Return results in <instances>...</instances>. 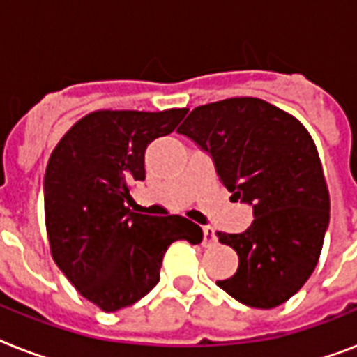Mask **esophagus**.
Here are the masks:
<instances>
[{
  "label": "esophagus",
  "mask_w": 357,
  "mask_h": 357,
  "mask_svg": "<svg viewBox=\"0 0 357 357\" xmlns=\"http://www.w3.org/2000/svg\"><path fill=\"white\" fill-rule=\"evenodd\" d=\"M204 246H215L217 244V234H215V229L211 226H206L204 228V241H202Z\"/></svg>",
  "instance_id": "obj_1"
}]
</instances>
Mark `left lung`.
I'll return each mask as SVG.
<instances>
[{
	"label": "left lung",
	"instance_id": "8db88e82",
	"mask_svg": "<svg viewBox=\"0 0 357 357\" xmlns=\"http://www.w3.org/2000/svg\"><path fill=\"white\" fill-rule=\"evenodd\" d=\"M178 133L211 155L231 198L254 209L243 234H218L237 252L238 268L217 285L250 307L287 302L315 271L330 222V195L311 135L257 98L196 107Z\"/></svg>",
	"mask_w": 357,
	"mask_h": 357
}]
</instances>
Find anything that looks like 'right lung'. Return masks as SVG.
Masks as SVG:
<instances>
[{
    "instance_id": "obj_1",
    "label": "right lung",
    "mask_w": 357,
    "mask_h": 357,
    "mask_svg": "<svg viewBox=\"0 0 357 357\" xmlns=\"http://www.w3.org/2000/svg\"><path fill=\"white\" fill-rule=\"evenodd\" d=\"M185 114L187 109L96 111L64 135L47 161L44 211L53 259L103 311L128 307L150 293L174 241L204 238L200 226L185 217L129 209V185L146 178V148L172 133Z\"/></svg>"
}]
</instances>
